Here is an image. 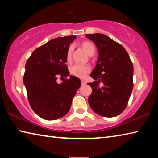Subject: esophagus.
Wrapping results in <instances>:
<instances>
[{
	"instance_id": "obj_1",
	"label": "esophagus",
	"mask_w": 158,
	"mask_h": 158,
	"mask_svg": "<svg viewBox=\"0 0 158 158\" xmlns=\"http://www.w3.org/2000/svg\"><path fill=\"white\" fill-rule=\"evenodd\" d=\"M81 85H85V84H86V82H85V81H84V80H81Z\"/></svg>"
}]
</instances>
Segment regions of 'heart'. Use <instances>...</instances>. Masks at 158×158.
Returning a JSON list of instances; mask_svg holds the SVG:
<instances>
[{
  "label": "heart",
  "mask_w": 158,
  "mask_h": 158,
  "mask_svg": "<svg viewBox=\"0 0 158 158\" xmlns=\"http://www.w3.org/2000/svg\"><path fill=\"white\" fill-rule=\"evenodd\" d=\"M81 47L89 56H93L95 52V47L91 42L84 41L81 42ZM74 50V46L73 44L69 45L66 52V59L69 62L72 60L73 53ZM91 68L89 65H80V64H74V65L70 67L69 73L74 77L79 78H84L88 73H90Z\"/></svg>",
  "instance_id": "heart-1"
}]
</instances>
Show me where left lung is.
<instances>
[{
	"instance_id": "obj_1",
	"label": "left lung",
	"mask_w": 158,
	"mask_h": 158,
	"mask_svg": "<svg viewBox=\"0 0 158 158\" xmlns=\"http://www.w3.org/2000/svg\"><path fill=\"white\" fill-rule=\"evenodd\" d=\"M85 36L98 50L97 64L90 74L95 81L88 83L92 88L89 105L102 116H116L126 108L132 91V63L125 48L110 37L101 33Z\"/></svg>"
}]
</instances>
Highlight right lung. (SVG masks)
<instances>
[{"mask_svg": "<svg viewBox=\"0 0 158 158\" xmlns=\"http://www.w3.org/2000/svg\"><path fill=\"white\" fill-rule=\"evenodd\" d=\"M76 36L57 37L34 51L26 63L23 84L29 104L45 120H56L68 114L72 100L81 85L78 77L70 76L58 84V76L68 77L66 52Z\"/></svg>", "mask_w": 158, "mask_h": 158, "instance_id": "1", "label": "right lung"}]
</instances>
